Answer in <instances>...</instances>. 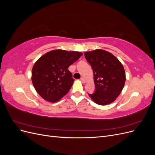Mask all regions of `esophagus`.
I'll return each mask as SVG.
<instances>
[{"instance_id":"obj_1","label":"esophagus","mask_w":155,"mask_h":155,"mask_svg":"<svg viewBox=\"0 0 155 155\" xmlns=\"http://www.w3.org/2000/svg\"><path fill=\"white\" fill-rule=\"evenodd\" d=\"M81 81H82V83H85V82H86L85 79L84 78H81Z\"/></svg>"}]
</instances>
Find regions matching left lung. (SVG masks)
I'll return each instance as SVG.
<instances>
[{
	"label": "left lung",
	"mask_w": 155,
	"mask_h": 155,
	"mask_svg": "<svg viewBox=\"0 0 155 155\" xmlns=\"http://www.w3.org/2000/svg\"><path fill=\"white\" fill-rule=\"evenodd\" d=\"M85 57L92 68L96 87L94 93L88 96L100 105L111 104L124 87L126 78L122 64L114 55L101 49L86 51Z\"/></svg>",
	"instance_id": "8db88e82"
}]
</instances>
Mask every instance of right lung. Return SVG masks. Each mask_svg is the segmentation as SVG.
I'll use <instances>...</instances> for the list:
<instances>
[{
    "instance_id": "right-lung-1",
    "label": "right lung",
    "mask_w": 155,
    "mask_h": 155,
    "mask_svg": "<svg viewBox=\"0 0 155 155\" xmlns=\"http://www.w3.org/2000/svg\"><path fill=\"white\" fill-rule=\"evenodd\" d=\"M82 55L79 51L54 50L42 55L31 70V81L37 92L49 102L61 99L74 81L68 68Z\"/></svg>"
}]
</instances>
